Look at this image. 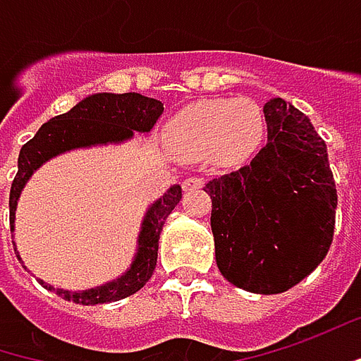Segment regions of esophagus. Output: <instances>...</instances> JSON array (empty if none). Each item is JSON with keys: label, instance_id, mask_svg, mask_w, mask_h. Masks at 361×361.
<instances>
[{"label": "esophagus", "instance_id": "1", "mask_svg": "<svg viewBox=\"0 0 361 361\" xmlns=\"http://www.w3.org/2000/svg\"><path fill=\"white\" fill-rule=\"evenodd\" d=\"M181 185H183L185 192H194V190H200L202 185H204V180L202 178H185Z\"/></svg>", "mask_w": 361, "mask_h": 361}]
</instances>
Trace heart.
Instances as JSON below:
<instances>
[{
    "label": "heart",
    "mask_w": 361,
    "mask_h": 361,
    "mask_svg": "<svg viewBox=\"0 0 361 361\" xmlns=\"http://www.w3.org/2000/svg\"><path fill=\"white\" fill-rule=\"evenodd\" d=\"M267 124L262 108L251 99L221 97L198 102L171 120L169 145L183 155L216 153L226 163L253 157L265 140Z\"/></svg>",
    "instance_id": "b5f03b06"
}]
</instances>
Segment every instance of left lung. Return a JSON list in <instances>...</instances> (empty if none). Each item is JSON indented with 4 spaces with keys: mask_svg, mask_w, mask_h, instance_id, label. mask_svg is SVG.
Returning <instances> with one entry per match:
<instances>
[{
    "mask_svg": "<svg viewBox=\"0 0 361 361\" xmlns=\"http://www.w3.org/2000/svg\"><path fill=\"white\" fill-rule=\"evenodd\" d=\"M267 142L249 165L204 185L224 278L255 294L296 286L327 255L337 192L327 145L282 97L264 106Z\"/></svg>",
    "mask_w": 361,
    "mask_h": 361,
    "instance_id": "obj_1",
    "label": "left lung"
}]
</instances>
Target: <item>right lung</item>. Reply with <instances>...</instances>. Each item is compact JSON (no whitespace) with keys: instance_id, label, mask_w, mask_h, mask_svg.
<instances>
[{"instance_id":"1","label":"right lung","mask_w":361,"mask_h":361,"mask_svg":"<svg viewBox=\"0 0 361 361\" xmlns=\"http://www.w3.org/2000/svg\"><path fill=\"white\" fill-rule=\"evenodd\" d=\"M161 114H163V104L159 99L140 96L135 92H128V94L104 92V94H92V96L83 97L69 112L51 118L47 124H42L32 140H28L20 149L18 173L13 178L10 192L11 235L16 231V208L22 196V190L44 163H49L59 155H65L69 151H77V149L122 145L135 137V133L147 135L153 130ZM180 200L181 185L173 183L159 200L149 204L140 223L133 262L114 280L104 282L99 286L85 288V290H65V288H54L53 284H47L44 280H38V282L44 288L56 292L61 298L77 302V305L116 302L135 294L149 282V278L155 271L163 224L171 214V210L180 204ZM11 243H13V251L18 259L22 262L16 241Z\"/></svg>"}]
</instances>
